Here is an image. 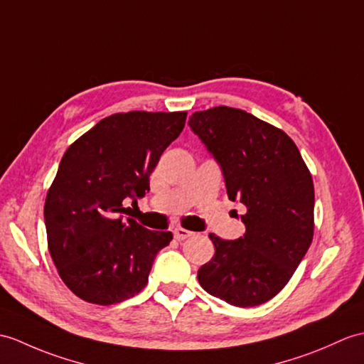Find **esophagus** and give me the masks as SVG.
<instances>
[{
    "label": "esophagus",
    "instance_id": "obj_1",
    "mask_svg": "<svg viewBox=\"0 0 364 364\" xmlns=\"http://www.w3.org/2000/svg\"><path fill=\"white\" fill-rule=\"evenodd\" d=\"M192 234H193L192 231L184 230V228H175V231H173V237H175L176 240H184V239L191 237Z\"/></svg>",
    "mask_w": 364,
    "mask_h": 364
}]
</instances>
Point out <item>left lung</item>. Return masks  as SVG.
Returning <instances> with one entry per match:
<instances>
[{
  "label": "left lung",
  "instance_id": "8db88e82",
  "mask_svg": "<svg viewBox=\"0 0 364 364\" xmlns=\"http://www.w3.org/2000/svg\"><path fill=\"white\" fill-rule=\"evenodd\" d=\"M189 125L220 164L228 197L247 206L243 237L209 234L215 255L198 282L231 306H259L284 289L314 239V180L289 134L243 109L196 112Z\"/></svg>",
  "mask_w": 364,
  "mask_h": 364
}]
</instances>
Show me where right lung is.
<instances>
[{
	"mask_svg": "<svg viewBox=\"0 0 364 364\" xmlns=\"http://www.w3.org/2000/svg\"><path fill=\"white\" fill-rule=\"evenodd\" d=\"M186 112L116 113L74 141L58 166L45 201L48 248L75 296L112 306L149 282L171 231H150L124 200L146 196L149 176L184 129Z\"/></svg>",
	"mask_w": 364,
	"mask_h": 364,
	"instance_id": "add662e5",
	"label": "right lung"
}]
</instances>
